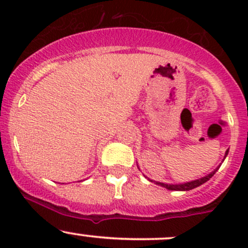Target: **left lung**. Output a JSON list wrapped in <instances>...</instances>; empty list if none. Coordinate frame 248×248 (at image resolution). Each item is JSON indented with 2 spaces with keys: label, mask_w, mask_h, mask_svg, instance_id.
<instances>
[{
  "label": "left lung",
  "mask_w": 248,
  "mask_h": 248,
  "mask_svg": "<svg viewBox=\"0 0 248 248\" xmlns=\"http://www.w3.org/2000/svg\"><path fill=\"white\" fill-rule=\"evenodd\" d=\"M228 152H229V150H227L226 155H224V158H226V157H227ZM224 158H223V161H224ZM219 167H221V164H219V166L217 167V168L215 169L214 171H211V172H210V174L205 175V176L201 177V179L193 180V181H189V182H184V184H163V182H158V181H154V180H150L147 176H145V177H147V179H149L150 181L155 182V184L158 185V186H162V187H164V188L169 189V191H189V189L196 188V187H199V186H201V185L205 184V182H206V181H209V180L211 179L212 176H214L215 172L218 170ZM138 168H139V167H138Z\"/></svg>",
  "instance_id": "left-lung-1"
}]
</instances>
